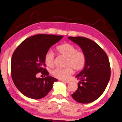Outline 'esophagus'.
<instances>
[{
  "label": "esophagus",
  "instance_id": "1",
  "mask_svg": "<svg viewBox=\"0 0 122 122\" xmlns=\"http://www.w3.org/2000/svg\"><path fill=\"white\" fill-rule=\"evenodd\" d=\"M63 81V82L65 83H69L70 82V81Z\"/></svg>",
  "mask_w": 122,
  "mask_h": 122
}]
</instances>
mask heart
I'll return each instance as SVG.
<instances>
[{"label":"heart","mask_w":122,"mask_h":122,"mask_svg":"<svg viewBox=\"0 0 122 122\" xmlns=\"http://www.w3.org/2000/svg\"><path fill=\"white\" fill-rule=\"evenodd\" d=\"M60 55L66 57L64 69L56 68L52 70L54 76L60 79H67L73 73V69L76 71L82 70L86 64V55L82 51H77L76 47L69 43H65L56 48ZM44 62L47 66L52 67L55 62V53L51 51H48L44 55Z\"/></svg>","instance_id":"1"}]
</instances>
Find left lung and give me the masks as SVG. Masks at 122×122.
Instances as JSON below:
<instances>
[{
	"label": "left lung",
	"instance_id": "8db88e82",
	"mask_svg": "<svg viewBox=\"0 0 122 122\" xmlns=\"http://www.w3.org/2000/svg\"><path fill=\"white\" fill-rule=\"evenodd\" d=\"M68 39L81 47L87 58L84 68L76 76L81 81L71 96L78 102H92L101 96L110 80L111 70L108 57L96 43L88 38L70 36Z\"/></svg>",
	"mask_w": 122,
	"mask_h": 122
}]
</instances>
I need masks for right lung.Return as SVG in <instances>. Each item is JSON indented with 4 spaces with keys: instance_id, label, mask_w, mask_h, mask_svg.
I'll return each mask as SVG.
<instances>
[{
    "instance_id": "add662e5",
    "label": "right lung",
    "mask_w": 122,
    "mask_h": 122,
    "mask_svg": "<svg viewBox=\"0 0 122 122\" xmlns=\"http://www.w3.org/2000/svg\"><path fill=\"white\" fill-rule=\"evenodd\" d=\"M62 35L38 34L24 40L14 51L10 70L14 84L23 95L30 98L39 99L46 96L57 79L49 75L45 67L44 55ZM38 72L45 78H36Z\"/></svg>"
}]
</instances>
